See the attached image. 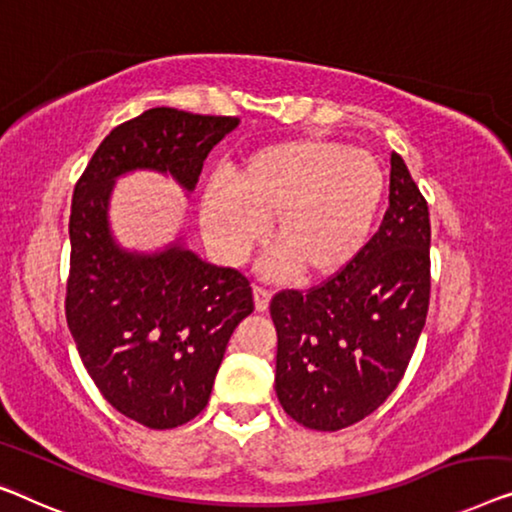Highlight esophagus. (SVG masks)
<instances>
[{"mask_svg":"<svg viewBox=\"0 0 512 512\" xmlns=\"http://www.w3.org/2000/svg\"><path fill=\"white\" fill-rule=\"evenodd\" d=\"M270 298H272V293L268 291V288H265V286H254V305H256V311L268 309Z\"/></svg>","mask_w":512,"mask_h":512,"instance_id":"obj_1","label":"esophagus"}]
</instances>
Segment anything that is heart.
Here are the masks:
<instances>
[{"label": "heart", "instance_id": "1", "mask_svg": "<svg viewBox=\"0 0 512 512\" xmlns=\"http://www.w3.org/2000/svg\"><path fill=\"white\" fill-rule=\"evenodd\" d=\"M385 201L372 152L330 138H298L251 152L233 182L212 180L201 228L226 263H238L270 226L268 268L323 281L358 261Z\"/></svg>", "mask_w": 512, "mask_h": 512}]
</instances>
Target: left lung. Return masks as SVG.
Listing matches in <instances>:
<instances>
[{
	"mask_svg": "<svg viewBox=\"0 0 512 512\" xmlns=\"http://www.w3.org/2000/svg\"><path fill=\"white\" fill-rule=\"evenodd\" d=\"M388 210L351 268L270 302L279 404L295 422L337 432L367 418L409 367L429 307V210L404 159L390 157Z\"/></svg>",
	"mask_w": 512,
	"mask_h": 512,
	"instance_id": "left-lung-1",
	"label": "left lung"
}]
</instances>
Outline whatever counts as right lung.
I'll use <instances>...</instances> for the list:
<instances>
[{
	"label": "right lung",
	"instance_id": "add662e5",
	"mask_svg": "<svg viewBox=\"0 0 512 512\" xmlns=\"http://www.w3.org/2000/svg\"><path fill=\"white\" fill-rule=\"evenodd\" d=\"M238 117L150 108L103 138L73 189L66 323L96 388L150 429L180 427L205 409L226 344L254 311L249 279L168 247L129 251L110 228L117 177L170 175L191 194L203 161Z\"/></svg>",
	"mask_w": 512,
	"mask_h": 512
}]
</instances>
